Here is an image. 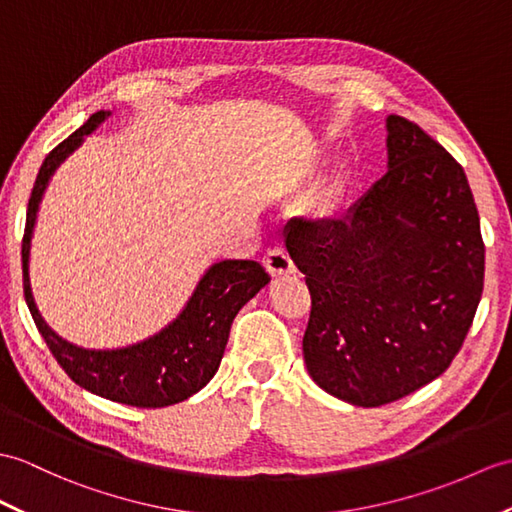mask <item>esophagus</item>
<instances>
[{"instance_id":"34e87169","label":"esophagus","mask_w":512,"mask_h":512,"mask_svg":"<svg viewBox=\"0 0 512 512\" xmlns=\"http://www.w3.org/2000/svg\"><path fill=\"white\" fill-rule=\"evenodd\" d=\"M264 266L272 277H288L296 270L294 261L290 259L288 253L283 251V248H270L264 257Z\"/></svg>"}]
</instances>
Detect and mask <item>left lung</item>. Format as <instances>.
Masks as SVG:
<instances>
[{
	"instance_id": "8db88e82",
	"label": "left lung",
	"mask_w": 512,
	"mask_h": 512,
	"mask_svg": "<svg viewBox=\"0 0 512 512\" xmlns=\"http://www.w3.org/2000/svg\"><path fill=\"white\" fill-rule=\"evenodd\" d=\"M388 172L342 220H292L285 248L312 296L303 358L342 401L377 408L454 362L484 288V242L467 174L401 115Z\"/></svg>"
}]
</instances>
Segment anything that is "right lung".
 <instances>
[{"mask_svg": "<svg viewBox=\"0 0 512 512\" xmlns=\"http://www.w3.org/2000/svg\"><path fill=\"white\" fill-rule=\"evenodd\" d=\"M104 117V111L93 113L85 124L47 154L41 165L28 200L26 231H23L21 242L23 294H26L34 325L43 336L47 349L52 351L56 362L78 386L93 392V395L135 408L174 406V403L196 395L216 375L224 347L229 342L233 318L264 285L270 283V277L257 261H220L200 279L183 314L170 327H165L161 334L146 342L133 344V347L117 351H87L58 338L45 325L32 299L28 275L30 237L34 222H37L41 196L58 163L71 150H76L82 135H89Z\"/></svg>", "mask_w": 512, "mask_h": 512, "instance_id": "1", "label": "right lung"}]
</instances>
